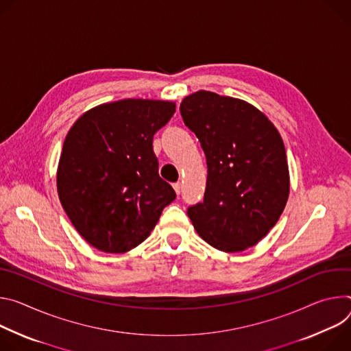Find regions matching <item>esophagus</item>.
I'll return each mask as SVG.
<instances>
[{
    "instance_id": "esophagus-1",
    "label": "esophagus",
    "mask_w": 351,
    "mask_h": 351,
    "mask_svg": "<svg viewBox=\"0 0 351 351\" xmlns=\"http://www.w3.org/2000/svg\"><path fill=\"white\" fill-rule=\"evenodd\" d=\"M173 188H174V191H176L177 193H180V192H181V182H174V184H173Z\"/></svg>"
}]
</instances>
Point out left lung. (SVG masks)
<instances>
[{"instance_id":"obj_1","label":"left lung","mask_w":351,"mask_h":351,"mask_svg":"<svg viewBox=\"0 0 351 351\" xmlns=\"http://www.w3.org/2000/svg\"><path fill=\"white\" fill-rule=\"evenodd\" d=\"M184 124L206 156L204 202L186 213L213 248L240 252L258 244L285 210L290 177L280 134L252 104L199 90L180 104Z\"/></svg>"}]
</instances>
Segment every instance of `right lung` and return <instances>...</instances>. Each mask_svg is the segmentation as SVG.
Here are the masks:
<instances>
[{
    "instance_id": "right-lung-1",
    "label": "right lung",
    "mask_w": 351,
    "mask_h": 351,
    "mask_svg": "<svg viewBox=\"0 0 351 351\" xmlns=\"http://www.w3.org/2000/svg\"><path fill=\"white\" fill-rule=\"evenodd\" d=\"M174 112L173 101L125 99L90 108L69 130L58 197L76 231L99 251L138 247L176 199L152 145Z\"/></svg>"
}]
</instances>
